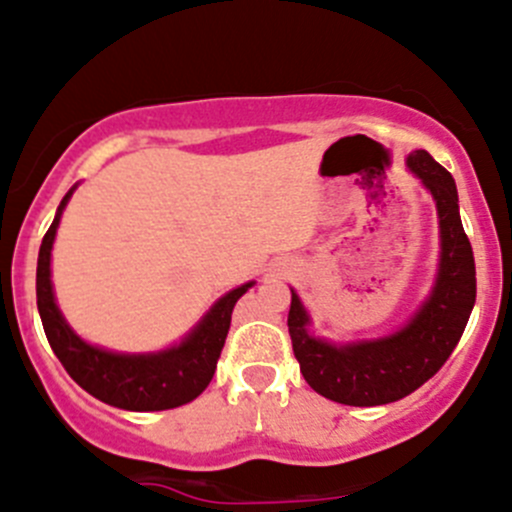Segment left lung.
I'll list each match as a JSON object with an SVG mask.
<instances>
[{
    "label": "left lung",
    "mask_w": 512,
    "mask_h": 512,
    "mask_svg": "<svg viewBox=\"0 0 512 512\" xmlns=\"http://www.w3.org/2000/svg\"><path fill=\"white\" fill-rule=\"evenodd\" d=\"M408 167L438 207L440 262L433 290L400 330L375 340L327 342L310 332V315L292 290V350L315 393L355 408L388 405L428 382L458 345L475 305L473 247L460 222L453 175L425 150L408 155Z\"/></svg>",
    "instance_id": "obj_1"
}]
</instances>
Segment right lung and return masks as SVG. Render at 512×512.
Instances as JSON below:
<instances>
[{
    "label": "right lung",
    "instance_id": "right-lung-1",
    "mask_svg": "<svg viewBox=\"0 0 512 512\" xmlns=\"http://www.w3.org/2000/svg\"><path fill=\"white\" fill-rule=\"evenodd\" d=\"M77 185L59 202L54 222L44 235L37 260V307L44 335L54 355L79 388L102 403L135 413L170 410L192 403L210 385L217 360L225 347L235 302L255 282L235 287L222 295L207 315L177 345L160 352H112L89 345L77 335L59 312L52 287V245L59 220Z\"/></svg>",
    "mask_w": 512,
    "mask_h": 512
}]
</instances>
